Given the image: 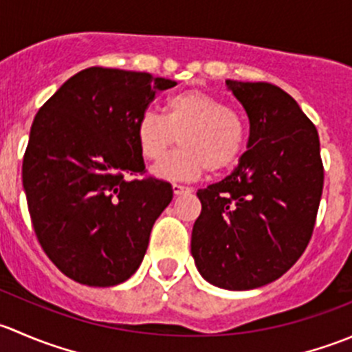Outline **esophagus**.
<instances>
[{
    "instance_id": "esophagus-1",
    "label": "esophagus",
    "mask_w": 352,
    "mask_h": 352,
    "mask_svg": "<svg viewBox=\"0 0 352 352\" xmlns=\"http://www.w3.org/2000/svg\"><path fill=\"white\" fill-rule=\"evenodd\" d=\"M192 192V189L187 186H182V184H173V194L175 196H182V194H189Z\"/></svg>"
}]
</instances>
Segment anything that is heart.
Here are the masks:
<instances>
[{
  "label": "heart",
  "instance_id": "heart-1",
  "mask_svg": "<svg viewBox=\"0 0 352 352\" xmlns=\"http://www.w3.org/2000/svg\"><path fill=\"white\" fill-rule=\"evenodd\" d=\"M138 148L146 162H160L179 138L177 153L155 168L162 179H196L204 170L225 172L236 165L247 143V122L239 110L202 90L166 98L163 117L146 110L138 119Z\"/></svg>",
  "mask_w": 352,
  "mask_h": 352
}]
</instances>
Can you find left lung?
Instances as JSON below:
<instances>
[{"label":"left lung","instance_id":"obj_1","mask_svg":"<svg viewBox=\"0 0 352 352\" xmlns=\"http://www.w3.org/2000/svg\"><path fill=\"white\" fill-rule=\"evenodd\" d=\"M226 85L250 120L248 150L228 177L197 190L190 252L206 281L243 291L276 281L301 257L324 163L317 127L291 95L265 81Z\"/></svg>","mask_w":352,"mask_h":352}]
</instances>
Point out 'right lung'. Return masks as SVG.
I'll use <instances>...</instances> for the list:
<instances>
[{
  "label": "right lung",
  "mask_w": 352,
  "mask_h": 352,
  "mask_svg": "<svg viewBox=\"0 0 352 352\" xmlns=\"http://www.w3.org/2000/svg\"><path fill=\"white\" fill-rule=\"evenodd\" d=\"M175 81L94 66L42 105L30 129L22 179L38 243L73 281L107 287L129 279L170 204L165 180L144 172L138 119Z\"/></svg>",
  "instance_id": "right-lung-1"
}]
</instances>
